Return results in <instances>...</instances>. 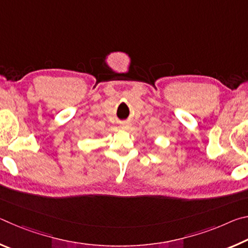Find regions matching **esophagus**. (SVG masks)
I'll list each match as a JSON object with an SVG mask.
<instances>
[{
    "label": "esophagus",
    "mask_w": 248,
    "mask_h": 248,
    "mask_svg": "<svg viewBox=\"0 0 248 248\" xmlns=\"http://www.w3.org/2000/svg\"><path fill=\"white\" fill-rule=\"evenodd\" d=\"M127 127H129L128 124H124V128H127Z\"/></svg>",
    "instance_id": "1"
}]
</instances>
